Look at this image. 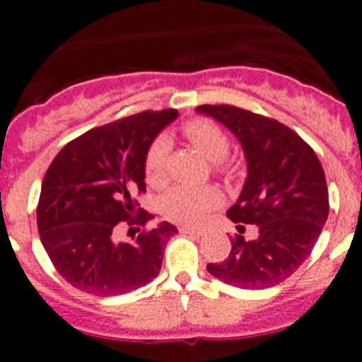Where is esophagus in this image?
Masks as SVG:
<instances>
[{
  "label": "esophagus",
  "mask_w": 362,
  "mask_h": 362,
  "mask_svg": "<svg viewBox=\"0 0 362 362\" xmlns=\"http://www.w3.org/2000/svg\"><path fill=\"white\" fill-rule=\"evenodd\" d=\"M182 235H192V236H203L204 231L203 229H196V228H189V226H182L180 228Z\"/></svg>",
  "instance_id": "esophagus-1"
}]
</instances>
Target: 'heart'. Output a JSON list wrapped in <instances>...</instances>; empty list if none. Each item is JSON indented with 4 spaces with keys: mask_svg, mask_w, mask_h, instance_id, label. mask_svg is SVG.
Returning <instances> with one entry per match:
<instances>
[{
    "mask_svg": "<svg viewBox=\"0 0 362 362\" xmlns=\"http://www.w3.org/2000/svg\"><path fill=\"white\" fill-rule=\"evenodd\" d=\"M184 133L187 140L210 160L211 164H221L229 156V140L210 120H191L185 124ZM170 140L159 136L148 148L145 159V177L154 187H160L168 180V156H170ZM221 203V196L215 189H175L164 198L163 211L170 221L178 224L194 226L202 222L206 211Z\"/></svg>",
    "mask_w": 362,
    "mask_h": 362,
    "instance_id": "heart-1",
    "label": "heart"
}]
</instances>
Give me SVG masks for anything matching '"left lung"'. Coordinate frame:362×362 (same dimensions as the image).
Instances as JSON below:
<instances>
[{
  "mask_svg": "<svg viewBox=\"0 0 362 362\" xmlns=\"http://www.w3.org/2000/svg\"><path fill=\"white\" fill-rule=\"evenodd\" d=\"M202 115L228 127L240 141L247 178L228 217L255 224L259 236H236L224 262L208 264L215 279L240 289L279 286L306 261L329 214L326 175L315 152L279 120L229 105H202Z\"/></svg>",
  "mask_w": 362,
  "mask_h": 362,
  "instance_id": "obj_1",
  "label": "left lung"
}]
</instances>
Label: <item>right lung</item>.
<instances>
[{
	"mask_svg": "<svg viewBox=\"0 0 362 362\" xmlns=\"http://www.w3.org/2000/svg\"><path fill=\"white\" fill-rule=\"evenodd\" d=\"M177 117V110L141 112L105 124L69 141L50 163L36 208L40 240L76 289L108 298L159 275L166 243L178 229L160 222L133 242H120L117 233L122 221L131 229L152 221L136 210L133 194L145 191L148 148Z\"/></svg>",
	"mask_w": 362,
	"mask_h": 362,
	"instance_id": "add662e5",
	"label": "right lung"
}]
</instances>
